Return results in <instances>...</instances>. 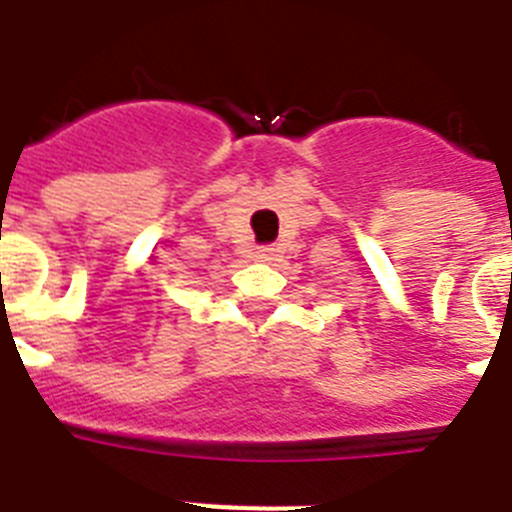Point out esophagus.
Wrapping results in <instances>:
<instances>
[{"label": "esophagus", "instance_id": "esophagus-1", "mask_svg": "<svg viewBox=\"0 0 512 512\" xmlns=\"http://www.w3.org/2000/svg\"><path fill=\"white\" fill-rule=\"evenodd\" d=\"M273 255H276V249L273 247H263L260 252H257V257H260V260H273Z\"/></svg>", "mask_w": 512, "mask_h": 512}]
</instances>
